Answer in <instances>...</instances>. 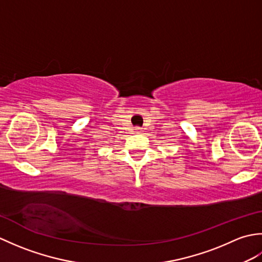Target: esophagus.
<instances>
[{"label": "esophagus", "instance_id": "34e87169", "mask_svg": "<svg viewBox=\"0 0 262 262\" xmlns=\"http://www.w3.org/2000/svg\"><path fill=\"white\" fill-rule=\"evenodd\" d=\"M141 132H142V128L141 127H136L135 128V133H137V134H140Z\"/></svg>", "mask_w": 262, "mask_h": 262}]
</instances>
